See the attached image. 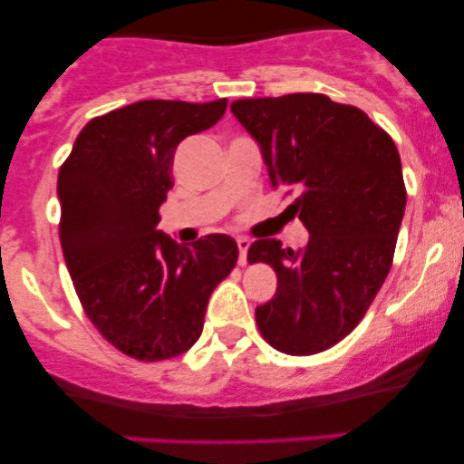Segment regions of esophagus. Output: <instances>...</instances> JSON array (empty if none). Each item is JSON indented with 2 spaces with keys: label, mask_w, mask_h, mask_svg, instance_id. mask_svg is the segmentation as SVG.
<instances>
[{
  "label": "esophagus",
  "mask_w": 464,
  "mask_h": 464,
  "mask_svg": "<svg viewBox=\"0 0 464 464\" xmlns=\"http://www.w3.org/2000/svg\"><path fill=\"white\" fill-rule=\"evenodd\" d=\"M250 246V239L248 237H237V248H239V264H246V253Z\"/></svg>",
  "instance_id": "obj_1"
}]
</instances>
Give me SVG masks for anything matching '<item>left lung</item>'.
Instances as JSON below:
<instances>
[{
    "instance_id": "obj_1",
    "label": "left lung",
    "mask_w": 464,
    "mask_h": 464,
    "mask_svg": "<svg viewBox=\"0 0 464 464\" xmlns=\"http://www.w3.org/2000/svg\"><path fill=\"white\" fill-rule=\"evenodd\" d=\"M231 111L262 148L273 188L292 196L285 211L310 231L299 250L250 244V264L276 273L255 321L281 353H321L358 327L392 266L406 209L397 146L358 106L323 93L236 100Z\"/></svg>"
}]
</instances>
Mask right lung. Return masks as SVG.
<instances>
[{
  "mask_svg": "<svg viewBox=\"0 0 464 464\" xmlns=\"http://www.w3.org/2000/svg\"><path fill=\"white\" fill-rule=\"evenodd\" d=\"M227 102L141 100L93 117L61 165L69 275L93 327L129 358L161 362L191 349L211 292L237 264L228 236L177 246L154 228L179 143L211 129Z\"/></svg>",
  "mask_w": 464,
  "mask_h": 464,
  "instance_id": "right-lung-1",
  "label": "right lung"
}]
</instances>
